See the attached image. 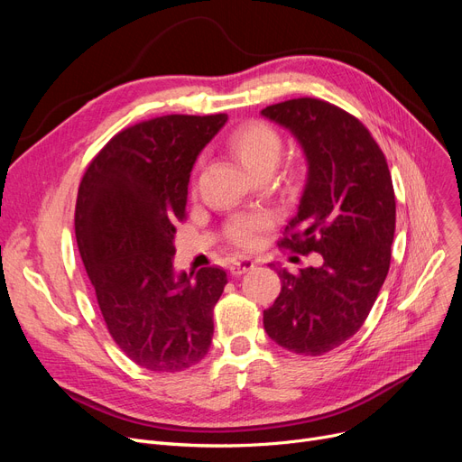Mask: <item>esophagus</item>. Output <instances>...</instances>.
Segmentation results:
<instances>
[{
  "instance_id": "1",
  "label": "esophagus",
  "mask_w": 462,
  "mask_h": 462,
  "mask_svg": "<svg viewBox=\"0 0 462 462\" xmlns=\"http://www.w3.org/2000/svg\"><path fill=\"white\" fill-rule=\"evenodd\" d=\"M254 268V260L247 258V256H236L232 262H230V272L234 275H241V273H247Z\"/></svg>"
}]
</instances>
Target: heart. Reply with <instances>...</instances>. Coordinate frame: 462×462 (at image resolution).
I'll return each instance as SVG.
<instances>
[{
  "label": "heart",
  "mask_w": 462,
  "mask_h": 462,
  "mask_svg": "<svg viewBox=\"0 0 462 462\" xmlns=\"http://www.w3.org/2000/svg\"><path fill=\"white\" fill-rule=\"evenodd\" d=\"M228 148L232 155L256 178L262 174H272L282 157V140L279 133L262 121H253V124L237 127L228 138ZM270 226L272 215L260 211L234 218L228 226V234L234 244L253 247L258 241V234Z\"/></svg>",
  "instance_id": "heart-1"
}]
</instances>
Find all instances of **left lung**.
Segmentation results:
<instances>
[{
    "label": "left lung",
    "instance_id": "left-lung-1",
    "mask_svg": "<svg viewBox=\"0 0 462 462\" xmlns=\"http://www.w3.org/2000/svg\"><path fill=\"white\" fill-rule=\"evenodd\" d=\"M260 114L292 134L307 161L298 213L281 245L322 254V265L300 275L277 268L282 288L263 310V329L290 352L322 356L363 326L390 272L395 234L390 168L361 121L326 101L303 97Z\"/></svg>",
    "mask_w": 462,
    "mask_h": 462
}]
</instances>
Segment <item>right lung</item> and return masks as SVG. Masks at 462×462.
<instances>
[{
  "label": "right lung",
  "mask_w": 462,
  "mask_h": 462,
  "mask_svg": "<svg viewBox=\"0 0 462 462\" xmlns=\"http://www.w3.org/2000/svg\"><path fill=\"white\" fill-rule=\"evenodd\" d=\"M226 114L162 116L117 133L82 178L75 232L116 345L136 365L176 373L209 350L226 272L174 270L192 166Z\"/></svg>",
  "instance_id": "obj_1"
}]
</instances>
